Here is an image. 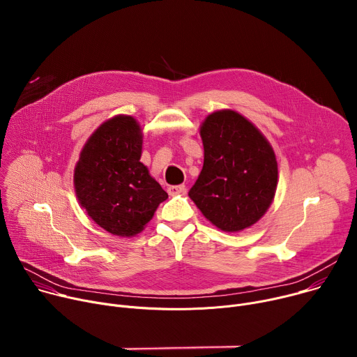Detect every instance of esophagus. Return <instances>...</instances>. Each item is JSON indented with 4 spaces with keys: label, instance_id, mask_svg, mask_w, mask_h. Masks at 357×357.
Returning <instances> with one entry per match:
<instances>
[{
    "label": "esophagus",
    "instance_id": "1",
    "mask_svg": "<svg viewBox=\"0 0 357 357\" xmlns=\"http://www.w3.org/2000/svg\"><path fill=\"white\" fill-rule=\"evenodd\" d=\"M185 192V185H174V186H169L168 188V193L171 196H175V195H181Z\"/></svg>",
    "mask_w": 357,
    "mask_h": 357
}]
</instances>
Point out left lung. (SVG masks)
Listing matches in <instances>:
<instances>
[{
    "label": "left lung",
    "mask_w": 357,
    "mask_h": 357,
    "mask_svg": "<svg viewBox=\"0 0 357 357\" xmlns=\"http://www.w3.org/2000/svg\"><path fill=\"white\" fill-rule=\"evenodd\" d=\"M199 132L205 160L189 197L223 231L256 225L271 206L278 185L271 144L250 120L230 109L209 114Z\"/></svg>",
    "instance_id": "obj_1"
}]
</instances>
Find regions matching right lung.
Here are the masks:
<instances>
[{"mask_svg":"<svg viewBox=\"0 0 357 357\" xmlns=\"http://www.w3.org/2000/svg\"><path fill=\"white\" fill-rule=\"evenodd\" d=\"M142 138L134 117L114 116L89 137L75 167L80 206L96 225L114 236L141 233L168 197L139 161Z\"/></svg>","mask_w":357,"mask_h":357,"instance_id":"1","label":"right lung"}]
</instances>
